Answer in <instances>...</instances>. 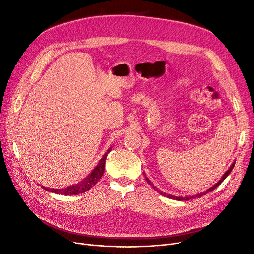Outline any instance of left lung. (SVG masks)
Here are the masks:
<instances>
[{"instance_id": "1", "label": "left lung", "mask_w": 254, "mask_h": 254, "mask_svg": "<svg viewBox=\"0 0 254 254\" xmlns=\"http://www.w3.org/2000/svg\"><path fill=\"white\" fill-rule=\"evenodd\" d=\"M234 167H235V162L233 163V164H231V166L229 167V169L223 174V176H222V178H221V180H220L217 184H215L213 187H211V188H209V189H207L206 191H204V192H201V193H198V194H196V195H192V196H185V197H182V196H174V195H171V194H166V193H164V192H161L158 188H157V187L156 186H153V184L150 182V180H148L147 178H146V176H145V179H146V181H147V183L152 187V188L154 189V190H156L158 193H160L161 195H163V196H166V197H168V198H170V199H175V200H189V199H192V198H199V197H201L202 195H205L206 193H209V192H212L214 189H216L217 188V187L220 185V184H221L226 178H227V176H228V174L231 172V170H233L234 169Z\"/></svg>"}]
</instances>
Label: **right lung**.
Masks as SVG:
<instances>
[{
  "instance_id": "right-lung-1",
  "label": "right lung",
  "mask_w": 254,
  "mask_h": 254,
  "mask_svg": "<svg viewBox=\"0 0 254 254\" xmlns=\"http://www.w3.org/2000/svg\"><path fill=\"white\" fill-rule=\"evenodd\" d=\"M112 147H110L107 152L104 154L103 158L101 159V161L98 162V164L96 165V167L92 170V172L85 178L82 182L66 187V188H62V189H54V188H47L45 186H41V188H43L45 190L52 192V193H56V194H60V195H78L81 193H84L88 190H90L93 186H95V184L102 179V176L104 174L105 171V165H106V158L108 156V153L111 151Z\"/></svg>"
}]
</instances>
